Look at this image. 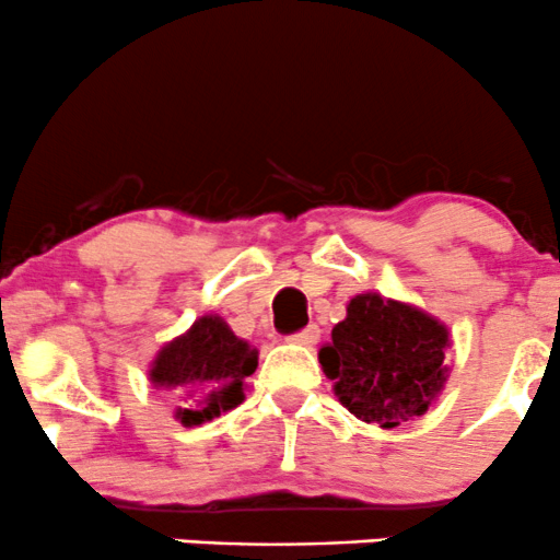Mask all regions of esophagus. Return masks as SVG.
<instances>
[{
  "mask_svg": "<svg viewBox=\"0 0 560 560\" xmlns=\"http://www.w3.org/2000/svg\"><path fill=\"white\" fill-rule=\"evenodd\" d=\"M318 337H322V329H318L316 324H311V327H305V329H300V331H294V335H290V342H298V346L311 348V346H316Z\"/></svg>",
  "mask_w": 560,
  "mask_h": 560,
  "instance_id": "34e87169",
  "label": "esophagus"
}]
</instances>
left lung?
<instances>
[{
    "label": "left lung",
    "mask_w": 560,
    "mask_h": 560,
    "mask_svg": "<svg viewBox=\"0 0 560 560\" xmlns=\"http://www.w3.org/2000/svg\"><path fill=\"white\" fill-rule=\"evenodd\" d=\"M450 329L430 313L377 292L355 294L318 361L350 415L380 428L422 417L444 390Z\"/></svg>",
    "instance_id": "8db88e82"
}]
</instances>
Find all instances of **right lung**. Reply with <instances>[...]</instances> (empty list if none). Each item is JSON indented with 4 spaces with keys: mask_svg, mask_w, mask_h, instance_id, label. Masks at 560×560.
I'll return each instance as SVG.
<instances>
[{
    "mask_svg": "<svg viewBox=\"0 0 560 560\" xmlns=\"http://www.w3.org/2000/svg\"><path fill=\"white\" fill-rule=\"evenodd\" d=\"M257 370V350L236 337L220 316H201L151 361L149 380L175 390V417L201 425L244 401V380Z\"/></svg>",
    "mask_w": 560,
    "mask_h": 560,
    "instance_id": "obj_1",
    "label": "right lung"
}]
</instances>
